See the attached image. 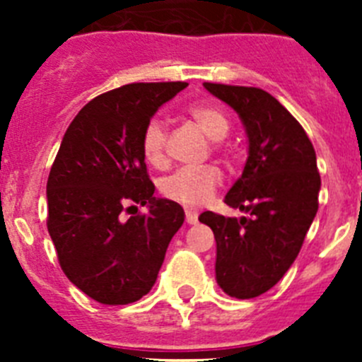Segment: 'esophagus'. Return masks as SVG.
<instances>
[{
	"instance_id": "obj_1",
	"label": "esophagus",
	"mask_w": 362,
	"mask_h": 362,
	"mask_svg": "<svg viewBox=\"0 0 362 362\" xmlns=\"http://www.w3.org/2000/svg\"><path fill=\"white\" fill-rule=\"evenodd\" d=\"M185 217H187L188 225H196L197 223V214L192 212V210H187V212H185Z\"/></svg>"
}]
</instances>
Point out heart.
<instances>
[{
  "label": "heart",
  "instance_id": "1",
  "mask_svg": "<svg viewBox=\"0 0 362 362\" xmlns=\"http://www.w3.org/2000/svg\"><path fill=\"white\" fill-rule=\"evenodd\" d=\"M188 116L196 124L216 141V148L228 156V148L221 145L223 137L230 130V119L226 112L214 103H197L188 108ZM166 127L159 117H153L145 124L141 134V150L146 161L153 166H163L166 163ZM223 181V174L217 166L206 165L201 168H179L174 174L161 181L163 196L181 203L185 206L196 209L204 204Z\"/></svg>",
  "mask_w": 362,
  "mask_h": 362
}]
</instances>
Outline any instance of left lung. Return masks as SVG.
I'll use <instances>...</instances> for the list:
<instances>
[{
	"instance_id": "1",
	"label": "left lung",
	"mask_w": 362,
	"mask_h": 362,
	"mask_svg": "<svg viewBox=\"0 0 362 362\" xmlns=\"http://www.w3.org/2000/svg\"><path fill=\"white\" fill-rule=\"evenodd\" d=\"M238 112L248 136V159L225 197L248 217L203 212L217 243L216 279L223 292L252 299L288 272L319 209L321 175L312 141L274 95L255 86L204 83Z\"/></svg>"
}]
</instances>
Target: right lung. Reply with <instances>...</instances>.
Listing matches in <instances>:
<instances>
[{"mask_svg": "<svg viewBox=\"0 0 362 362\" xmlns=\"http://www.w3.org/2000/svg\"><path fill=\"white\" fill-rule=\"evenodd\" d=\"M188 83H130L79 110L47 181V228L70 283L101 305H129L150 292L185 212L156 199L141 134L158 108ZM149 206L124 221L120 212Z\"/></svg>", "mask_w": 362, "mask_h": 362, "instance_id": "obj_1", "label": "right lung"}]
</instances>
